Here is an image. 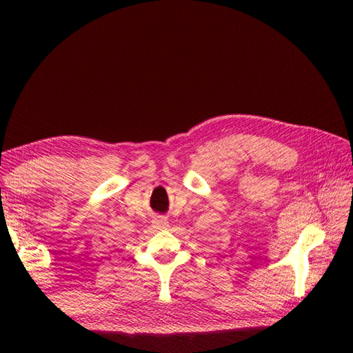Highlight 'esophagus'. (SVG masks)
<instances>
[{
    "label": "esophagus",
    "mask_w": 353,
    "mask_h": 353,
    "mask_svg": "<svg viewBox=\"0 0 353 353\" xmlns=\"http://www.w3.org/2000/svg\"><path fill=\"white\" fill-rule=\"evenodd\" d=\"M154 226L157 229H167L168 228V221H167V219H165V216H159V219L154 220Z\"/></svg>",
    "instance_id": "34e87169"
}]
</instances>
